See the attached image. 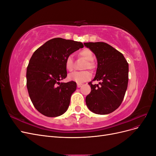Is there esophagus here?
<instances>
[{"mask_svg":"<svg viewBox=\"0 0 156 156\" xmlns=\"http://www.w3.org/2000/svg\"><path fill=\"white\" fill-rule=\"evenodd\" d=\"M82 85H83V84H82L81 83H77V86L78 88H80Z\"/></svg>","mask_w":156,"mask_h":156,"instance_id":"esophagus-1","label":"esophagus"}]
</instances>
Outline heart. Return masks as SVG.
Instances as JSON below:
<instances>
[{
  "instance_id": "1",
  "label": "heart",
  "mask_w": 156,
  "mask_h": 156,
  "mask_svg": "<svg viewBox=\"0 0 156 156\" xmlns=\"http://www.w3.org/2000/svg\"><path fill=\"white\" fill-rule=\"evenodd\" d=\"M79 56L84 59L86 60L84 62L83 68L84 69H94L96 68V64L94 62V55L93 52L88 48L83 49L79 51ZM65 68L69 72H72L74 68L73 60L71 56H68L65 59L64 61ZM92 77V73L88 70L81 71V72H74L70 73L68 75V79L70 81H75L76 83H80L87 81L88 80L90 79Z\"/></svg>"
}]
</instances>
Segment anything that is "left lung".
Masks as SVG:
<instances>
[{
    "instance_id": "left-lung-1",
    "label": "left lung",
    "mask_w": 156,
    "mask_h": 156,
    "mask_svg": "<svg viewBox=\"0 0 156 156\" xmlns=\"http://www.w3.org/2000/svg\"><path fill=\"white\" fill-rule=\"evenodd\" d=\"M95 54L98 60L96 76L88 83L91 92L86 103L92 112L107 115L119 107L124 100L128 83V63L120 52L104 42L84 43Z\"/></svg>"
}]
</instances>
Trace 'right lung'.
Here are the masks:
<instances>
[{"instance_id":"obj_1","label":"right lung","mask_w":156,"mask_h":156,"mask_svg":"<svg viewBox=\"0 0 156 156\" xmlns=\"http://www.w3.org/2000/svg\"><path fill=\"white\" fill-rule=\"evenodd\" d=\"M83 47L81 42L56 37L33 53L27 69V87L32 104L42 115L56 117L68 109L77 84L59 81L67 77L65 59Z\"/></svg>"}]
</instances>
